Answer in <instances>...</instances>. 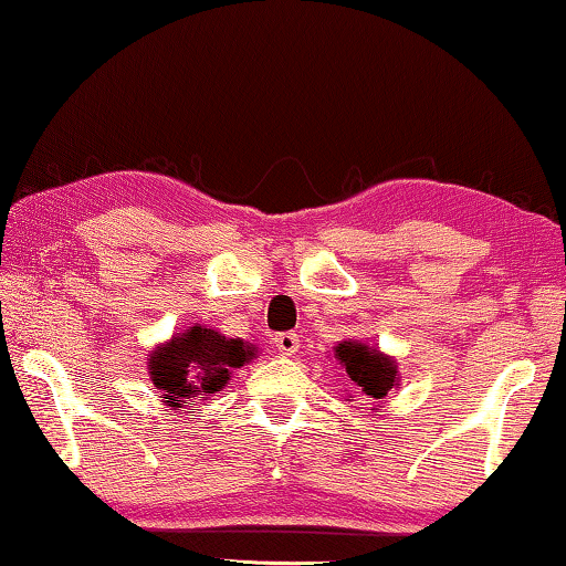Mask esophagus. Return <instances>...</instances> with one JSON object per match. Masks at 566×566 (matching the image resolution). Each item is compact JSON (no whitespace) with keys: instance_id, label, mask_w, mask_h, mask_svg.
I'll return each instance as SVG.
<instances>
[{"instance_id":"esophagus-1","label":"esophagus","mask_w":566,"mask_h":566,"mask_svg":"<svg viewBox=\"0 0 566 566\" xmlns=\"http://www.w3.org/2000/svg\"><path fill=\"white\" fill-rule=\"evenodd\" d=\"M273 344H275V349L281 352L283 357L296 355L298 347H301V344H298V334H293V332H281V334H275Z\"/></svg>"}]
</instances>
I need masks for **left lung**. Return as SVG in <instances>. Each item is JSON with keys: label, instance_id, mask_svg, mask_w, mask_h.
I'll return each mask as SVG.
<instances>
[{"label": "left lung", "instance_id": "left-lung-1", "mask_svg": "<svg viewBox=\"0 0 566 566\" xmlns=\"http://www.w3.org/2000/svg\"><path fill=\"white\" fill-rule=\"evenodd\" d=\"M334 359L344 367V373H347L352 385H355L363 396L378 400V403L380 398L388 396L390 388H396L400 382L396 359L359 339L339 342L337 347H334ZM370 411L378 413L380 408H370Z\"/></svg>", "mask_w": 566, "mask_h": 566}]
</instances>
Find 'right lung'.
<instances>
[{
    "label": "right lung",
    "mask_w": 566,
    "mask_h": 566,
    "mask_svg": "<svg viewBox=\"0 0 566 566\" xmlns=\"http://www.w3.org/2000/svg\"><path fill=\"white\" fill-rule=\"evenodd\" d=\"M255 355V344L193 324L168 342L155 344L147 355V373L170 411L188 408L193 413L199 411L196 403L222 390L237 367L248 365Z\"/></svg>",
    "instance_id": "1"
}]
</instances>
